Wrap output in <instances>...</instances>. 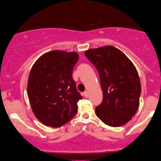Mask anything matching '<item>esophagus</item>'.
Segmentation results:
<instances>
[{
  "instance_id": "34e87169",
  "label": "esophagus",
  "mask_w": 161,
  "mask_h": 161,
  "mask_svg": "<svg viewBox=\"0 0 161 161\" xmlns=\"http://www.w3.org/2000/svg\"><path fill=\"white\" fill-rule=\"evenodd\" d=\"M83 95H84L85 97H89V93H88V92L85 91L83 92Z\"/></svg>"
}]
</instances>
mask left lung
I'll use <instances>...</instances> for the list:
<instances>
[{"label":"left lung","instance_id":"left-lung-1","mask_svg":"<svg viewBox=\"0 0 161 161\" xmlns=\"http://www.w3.org/2000/svg\"><path fill=\"white\" fill-rule=\"evenodd\" d=\"M85 56L97 69L103 92L96 115L111 127L126 124L139 106L142 88L136 67L121 50L112 46L89 50Z\"/></svg>","mask_w":161,"mask_h":161}]
</instances>
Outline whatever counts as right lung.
<instances>
[{"label":"right lung","mask_w":161,"mask_h":161,"mask_svg":"<svg viewBox=\"0 0 161 161\" xmlns=\"http://www.w3.org/2000/svg\"><path fill=\"white\" fill-rule=\"evenodd\" d=\"M78 61L76 53L54 50L44 54L33 65L28 96L34 115L44 125L58 127L75 116L77 103L83 98L72 78Z\"/></svg>","instance_id":"right-lung-1"}]
</instances>
